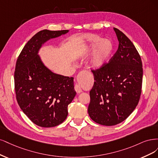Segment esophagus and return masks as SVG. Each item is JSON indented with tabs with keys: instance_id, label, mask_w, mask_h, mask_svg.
Segmentation results:
<instances>
[{
	"instance_id": "esophagus-1",
	"label": "esophagus",
	"mask_w": 158,
	"mask_h": 158,
	"mask_svg": "<svg viewBox=\"0 0 158 158\" xmlns=\"http://www.w3.org/2000/svg\"><path fill=\"white\" fill-rule=\"evenodd\" d=\"M85 72H86V71H81V72H80L79 73V74H78V75H77V79L78 81H79V79L81 78V77H82V76L83 75V74L85 73ZM74 89H75V90L76 92H77V93H81L83 92L82 89H81V86H80L79 84H77V83L75 84Z\"/></svg>"
}]
</instances>
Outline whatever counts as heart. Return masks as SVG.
I'll return each instance as SVG.
<instances>
[{"instance_id":"heart-1","label":"heart","mask_w":158,"mask_h":158,"mask_svg":"<svg viewBox=\"0 0 158 158\" xmlns=\"http://www.w3.org/2000/svg\"><path fill=\"white\" fill-rule=\"evenodd\" d=\"M84 40L85 46L83 50L85 54L93 53L90 60V65L93 68H100L108 62L113 52L114 46L110 40L102 39L94 34L86 35Z\"/></svg>"}]
</instances>
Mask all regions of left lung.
Instances as JSON below:
<instances>
[{"mask_svg": "<svg viewBox=\"0 0 158 158\" xmlns=\"http://www.w3.org/2000/svg\"><path fill=\"white\" fill-rule=\"evenodd\" d=\"M119 41L117 52L103 67L92 70L94 83L90 91V118L100 125L121 123L133 112L140 97L142 64L133 43L114 28Z\"/></svg>", "mask_w": 158, "mask_h": 158, "instance_id": "8db88e82", "label": "left lung"}]
</instances>
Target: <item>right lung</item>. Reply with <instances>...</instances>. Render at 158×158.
I'll return each instance as SVG.
<instances>
[{"instance_id":"obj_1","label":"right lung","mask_w":158,"mask_h":158,"mask_svg":"<svg viewBox=\"0 0 158 158\" xmlns=\"http://www.w3.org/2000/svg\"><path fill=\"white\" fill-rule=\"evenodd\" d=\"M69 30L44 29L35 34L22 49L14 72V86L20 108L33 123L42 127L57 126L65 121L68 106L76 94L73 77L54 73L38 54L47 40Z\"/></svg>"}]
</instances>
